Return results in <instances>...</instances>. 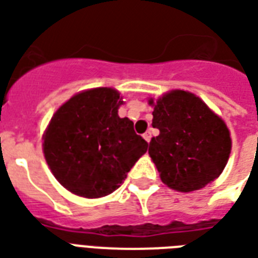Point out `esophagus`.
Wrapping results in <instances>:
<instances>
[{
	"label": "esophagus",
	"mask_w": 258,
	"mask_h": 258,
	"mask_svg": "<svg viewBox=\"0 0 258 258\" xmlns=\"http://www.w3.org/2000/svg\"><path fill=\"white\" fill-rule=\"evenodd\" d=\"M144 138L146 142H150V139H152V133H150V131H146L144 134Z\"/></svg>",
	"instance_id": "obj_1"
}]
</instances>
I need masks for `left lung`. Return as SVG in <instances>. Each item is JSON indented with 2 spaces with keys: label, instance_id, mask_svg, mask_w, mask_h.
Here are the masks:
<instances>
[{
  "label": "left lung",
  "instance_id": "left-lung-1",
  "mask_svg": "<svg viewBox=\"0 0 258 258\" xmlns=\"http://www.w3.org/2000/svg\"><path fill=\"white\" fill-rule=\"evenodd\" d=\"M149 104L154 106L152 125L160 130L149 144V154L163 183L188 192L219 177L231 153L226 123L188 91L172 90Z\"/></svg>",
  "mask_w": 258,
  "mask_h": 258
}]
</instances>
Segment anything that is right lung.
<instances>
[{"instance_id":"obj_1","label":"right lung","mask_w":258,"mask_h":258,"mask_svg":"<svg viewBox=\"0 0 258 258\" xmlns=\"http://www.w3.org/2000/svg\"><path fill=\"white\" fill-rule=\"evenodd\" d=\"M119 91L98 87L75 94L53 114L43 154L57 180L79 197L100 198L121 186L148 150L128 117H119Z\"/></svg>"}]
</instances>
